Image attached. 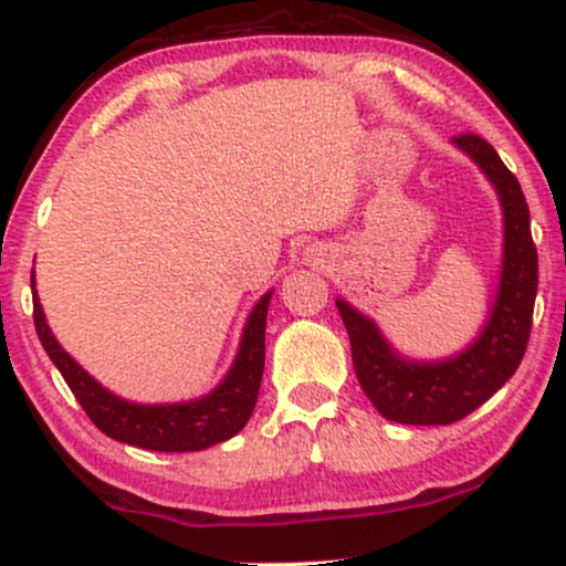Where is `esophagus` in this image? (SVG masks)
<instances>
[{
    "mask_svg": "<svg viewBox=\"0 0 566 566\" xmlns=\"http://www.w3.org/2000/svg\"><path fill=\"white\" fill-rule=\"evenodd\" d=\"M304 262H306V265H325L327 254L322 252L319 247H310V249H306V252H304Z\"/></svg>",
    "mask_w": 566,
    "mask_h": 566,
    "instance_id": "1",
    "label": "esophagus"
}]
</instances>
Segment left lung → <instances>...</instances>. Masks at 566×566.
Wrapping results in <instances>:
<instances>
[{"mask_svg": "<svg viewBox=\"0 0 566 566\" xmlns=\"http://www.w3.org/2000/svg\"><path fill=\"white\" fill-rule=\"evenodd\" d=\"M452 145L468 156L502 208V260L486 319L468 346L442 358L406 356L387 340L369 314L337 296L335 306L350 337L358 385L387 421L410 427H447L483 406L517 371L531 335L538 254L531 237V212L515 174L486 139L460 135Z\"/></svg>", "mask_w": 566, "mask_h": 566, "instance_id": "1", "label": "left lung"}]
</instances>
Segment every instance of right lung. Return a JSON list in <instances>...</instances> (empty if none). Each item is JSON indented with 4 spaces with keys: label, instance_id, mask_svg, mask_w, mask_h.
<instances>
[{
    "label": "right lung",
    "instance_id": "add662e5",
    "mask_svg": "<svg viewBox=\"0 0 566 566\" xmlns=\"http://www.w3.org/2000/svg\"><path fill=\"white\" fill-rule=\"evenodd\" d=\"M35 289V275H31ZM273 289L254 304L241 329L231 369L210 392L179 402H135L91 377L51 333L46 314L33 291V322L43 350L62 371L91 421L116 442L156 452H200L237 437L252 416L265 369V325Z\"/></svg>",
    "mask_w": 566,
    "mask_h": 566
}]
</instances>
